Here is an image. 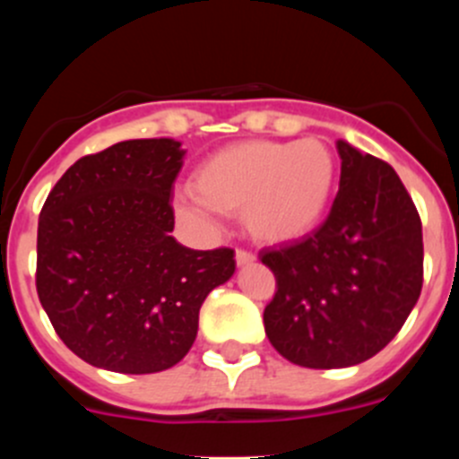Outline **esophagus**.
I'll return each mask as SVG.
<instances>
[{"mask_svg":"<svg viewBox=\"0 0 459 459\" xmlns=\"http://www.w3.org/2000/svg\"><path fill=\"white\" fill-rule=\"evenodd\" d=\"M255 259L257 257L253 255V253L244 251V248H238V251H235V262H238V266H248V264H253Z\"/></svg>","mask_w":459,"mask_h":459,"instance_id":"1","label":"esophagus"}]
</instances>
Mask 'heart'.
Returning <instances> with one entry per match:
<instances>
[{
	"mask_svg": "<svg viewBox=\"0 0 459 459\" xmlns=\"http://www.w3.org/2000/svg\"><path fill=\"white\" fill-rule=\"evenodd\" d=\"M337 184V161L324 142H242L212 152L179 197L186 217L242 212L244 229L262 244H290L322 224Z\"/></svg>",
	"mask_w": 459,
	"mask_h": 459,
	"instance_id": "heart-1",
	"label": "heart"
}]
</instances>
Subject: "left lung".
Returning a JSON list of instances; mask_svg holds the SVG:
<instances>
[{"label": "left lung", "mask_w": 459, "mask_h": 459, "mask_svg": "<svg viewBox=\"0 0 459 459\" xmlns=\"http://www.w3.org/2000/svg\"><path fill=\"white\" fill-rule=\"evenodd\" d=\"M340 191L324 224L299 242L259 253L277 290L264 331L307 368L373 358L404 326L424 280L420 212L386 161L337 142Z\"/></svg>", "instance_id": "1"}]
</instances>
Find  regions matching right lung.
I'll return each instance as SVG.
<instances>
[{"label":"right lung","mask_w":459,"mask_h":459,"mask_svg":"<svg viewBox=\"0 0 459 459\" xmlns=\"http://www.w3.org/2000/svg\"><path fill=\"white\" fill-rule=\"evenodd\" d=\"M175 140H128L77 160L37 226V295L84 362L143 375L191 351L200 308L235 273L233 248L193 251L170 235Z\"/></svg>","instance_id":"add662e5"}]
</instances>
